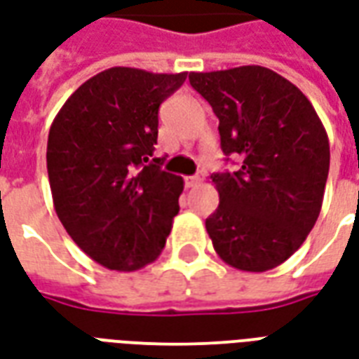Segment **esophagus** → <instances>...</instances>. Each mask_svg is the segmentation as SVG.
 Wrapping results in <instances>:
<instances>
[{"label": "esophagus", "instance_id": "esophagus-1", "mask_svg": "<svg viewBox=\"0 0 359 359\" xmlns=\"http://www.w3.org/2000/svg\"><path fill=\"white\" fill-rule=\"evenodd\" d=\"M201 182H203V177H201V175H194V177H187V188L200 187Z\"/></svg>", "mask_w": 359, "mask_h": 359}]
</instances>
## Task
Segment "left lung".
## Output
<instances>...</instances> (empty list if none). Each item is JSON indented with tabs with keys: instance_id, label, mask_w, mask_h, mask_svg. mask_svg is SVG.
I'll use <instances>...</instances> for the list:
<instances>
[{
	"instance_id": "8db88e82",
	"label": "left lung",
	"mask_w": 359,
	"mask_h": 359,
	"mask_svg": "<svg viewBox=\"0 0 359 359\" xmlns=\"http://www.w3.org/2000/svg\"><path fill=\"white\" fill-rule=\"evenodd\" d=\"M190 83L219 118L222 152L241 167L215 172L219 207L205 219L217 255L243 272L280 266L321 211L329 139L299 87L264 66L192 72Z\"/></svg>"
}]
</instances>
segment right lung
<instances>
[{
  "instance_id": "obj_1",
  "label": "right lung",
  "mask_w": 359,
  "mask_h": 359,
  "mask_svg": "<svg viewBox=\"0 0 359 359\" xmlns=\"http://www.w3.org/2000/svg\"><path fill=\"white\" fill-rule=\"evenodd\" d=\"M187 78L108 68L79 85L53 119V205L72 240L104 268L139 270L165 247L184 182L150 158L159 104Z\"/></svg>"
}]
</instances>
